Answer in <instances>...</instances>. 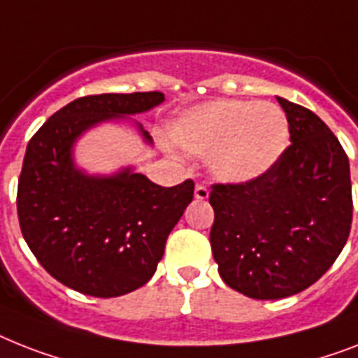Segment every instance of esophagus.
Instances as JSON below:
<instances>
[{
  "mask_svg": "<svg viewBox=\"0 0 358 358\" xmlns=\"http://www.w3.org/2000/svg\"><path fill=\"white\" fill-rule=\"evenodd\" d=\"M209 196V189L204 184H196L194 187V199L196 200H206Z\"/></svg>",
  "mask_w": 358,
  "mask_h": 358,
  "instance_id": "1",
  "label": "esophagus"
}]
</instances>
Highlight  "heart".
<instances>
[{"mask_svg":"<svg viewBox=\"0 0 358 358\" xmlns=\"http://www.w3.org/2000/svg\"><path fill=\"white\" fill-rule=\"evenodd\" d=\"M169 134L182 149L208 154L215 178L241 184L280 162L289 145V121L272 103L217 99L180 113Z\"/></svg>","mask_w":358,"mask_h":358,"instance_id":"b5f03b06","label":"heart"}]
</instances>
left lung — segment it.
I'll return each mask as SVG.
<instances>
[{"label": "left lung", "instance_id": "1", "mask_svg": "<svg viewBox=\"0 0 358 358\" xmlns=\"http://www.w3.org/2000/svg\"><path fill=\"white\" fill-rule=\"evenodd\" d=\"M290 141L259 178L213 184L209 234L219 274L254 300L298 294L331 268L353 220L350 159L315 112L278 97Z\"/></svg>", "mask_w": 358, "mask_h": 358}]
</instances>
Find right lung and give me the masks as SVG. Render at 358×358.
Here are the masks:
<instances>
[{"label":"right lung","mask_w":358,"mask_h":358,"mask_svg":"<svg viewBox=\"0 0 358 358\" xmlns=\"http://www.w3.org/2000/svg\"><path fill=\"white\" fill-rule=\"evenodd\" d=\"M164 101L162 92L86 95L55 112L29 141L16 194L20 229L38 263L69 289L115 298L143 287L193 200V180L162 187L130 171L94 178L73 167L78 134Z\"/></svg>","instance_id":"1"}]
</instances>
